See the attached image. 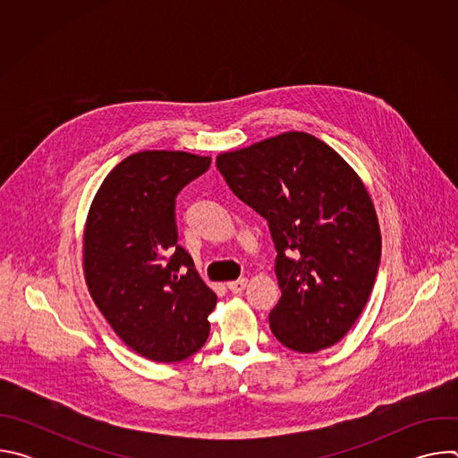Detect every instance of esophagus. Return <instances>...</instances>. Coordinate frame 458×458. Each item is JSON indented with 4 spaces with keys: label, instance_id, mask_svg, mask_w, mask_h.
<instances>
[{
    "label": "esophagus",
    "instance_id": "esophagus-1",
    "mask_svg": "<svg viewBox=\"0 0 458 458\" xmlns=\"http://www.w3.org/2000/svg\"><path fill=\"white\" fill-rule=\"evenodd\" d=\"M246 284H248V279H237V281L228 283L226 286H228V290H230L232 293H242V290L246 288Z\"/></svg>",
    "mask_w": 458,
    "mask_h": 458
}]
</instances>
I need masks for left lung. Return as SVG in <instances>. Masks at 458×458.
I'll list each match as a JSON object with an SVG mask.
<instances>
[{
  "instance_id": "8db88e82",
  "label": "left lung",
  "mask_w": 458,
  "mask_h": 458,
  "mask_svg": "<svg viewBox=\"0 0 458 458\" xmlns=\"http://www.w3.org/2000/svg\"><path fill=\"white\" fill-rule=\"evenodd\" d=\"M232 191L268 221L283 292L276 339L299 353L337 344L362 313L380 263V228L357 172L324 141L284 132L223 152Z\"/></svg>"
}]
</instances>
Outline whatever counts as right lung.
I'll list each match as a JSON object with an SVG mask.
<instances>
[{
  "label": "right lung",
  "mask_w": 458,
  "mask_h": 458,
  "mask_svg": "<svg viewBox=\"0 0 458 458\" xmlns=\"http://www.w3.org/2000/svg\"><path fill=\"white\" fill-rule=\"evenodd\" d=\"M210 157L145 150L101 182L83 233L85 281L119 339L154 362H179L208 339L217 295L177 244L175 198Z\"/></svg>",
  "instance_id": "obj_1"
}]
</instances>
